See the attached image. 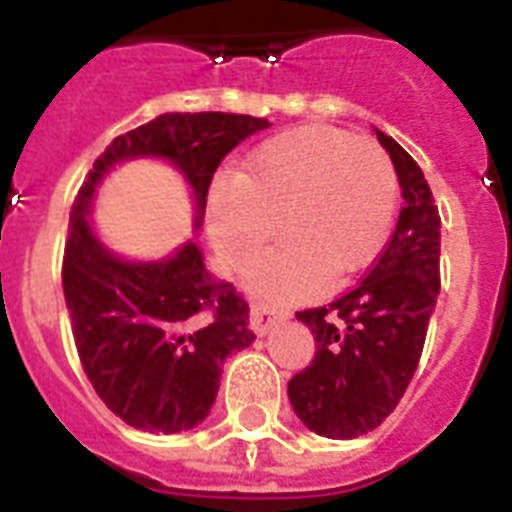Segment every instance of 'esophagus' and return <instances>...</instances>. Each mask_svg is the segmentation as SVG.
Segmentation results:
<instances>
[{
	"mask_svg": "<svg viewBox=\"0 0 512 512\" xmlns=\"http://www.w3.org/2000/svg\"><path fill=\"white\" fill-rule=\"evenodd\" d=\"M289 313L287 311H279V308H273V305H265V303H255L252 305V311H249V327L252 332L260 337H265L271 332L279 321L287 319Z\"/></svg>",
	"mask_w": 512,
	"mask_h": 512,
	"instance_id": "esophagus-1",
	"label": "esophagus"
}]
</instances>
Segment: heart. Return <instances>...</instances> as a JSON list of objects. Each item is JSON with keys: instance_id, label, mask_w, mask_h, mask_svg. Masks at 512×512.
Instances as JSON below:
<instances>
[{"instance_id": "1", "label": "heart", "mask_w": 512, "mask_h": 512, "mask_svg": "<svg viewBox=\"0 0 512 512\" xmlns=\"http://www.w3.org/2000/svg\"><path fill=\"white\" fill-rule=\"evenodd\" d=\"M398 177L377 143L335 127H295L263 140L239 175L209 188L207 225L228 268H244L279 233L287 241L252 265L247 287L297 297L380 255L393 228Z\"/></svg>"}]
</instances>
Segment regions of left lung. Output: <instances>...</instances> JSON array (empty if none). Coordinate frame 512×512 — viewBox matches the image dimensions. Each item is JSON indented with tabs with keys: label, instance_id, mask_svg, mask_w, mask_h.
Segmentation results:
<instances>
[{
	"label": "left lung",
	"instance_id": "8db88e82",
	"mask_svg": "<svg viewBox=\"0 0 512 512\" xmlns=\"http://www.w3.org/2000/svg\"><path fill=\"white\" fill-rule=\"evenodd\" d=\"M390 154L404 207L369 276L327 308L297 313L316 340V358L289 380L292 409L313 433L358 438L398 406L412 382L436 311L441 217L412 156L374 130Z\"/></svg>",
	"mask_w": 512,
	"mask_h": 512
}]
</instances>
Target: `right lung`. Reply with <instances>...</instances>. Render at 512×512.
I'll use <instances>...</instances> for the list:
<instances>
[{
  "mask_svg": "<svg viewBox=\"0 0 512 512\" xmlns=\"http://www.w3.org/2000/svg\"><path fill=\"white\" fill-rule=\"evenodd\" d=\"M241 114H162L116 138L95 159L71 207L63 295L79 358L103 404L148 433H183L207 420L225 358L252 345L249 305L204 265L196 239L159 260H130L92 225V204L111 170L135 159L172 164L204 223L212 175L241 140L268 130Z\"/></svg>",
  "mask_w": 512,
  "mask_h": 512,
  "instance_id": "right-lung-1",
  "label": "right lung"
}]
</instances>
